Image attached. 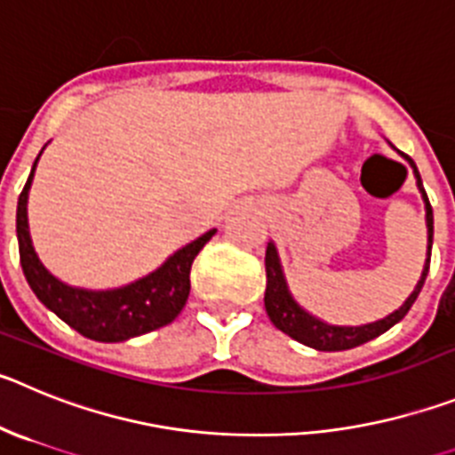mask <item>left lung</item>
<instances>
[{"label":"left lung","mask_w":455,"mask_h":455,"mask_svg":"<svg viewBox=\"0 0 455 455\" xmlns=\"http://www.w3.org/2000/svg\"><path fill=\"white\" fill-rule=\"evenodd\" d=\"M401 156L406 158L408 165L412 167L417 190L421 192V199H424V211H427V260H424V269H421V276L419 281H417L415 290L408 294L406 301H403L395 313H390L383 319H376V322H370V324L360 326H338L329 324L324 319L315 317L313 313H308V310L292 297V292H290L288 288V281H285L283 265H281V256H278L276 244L267 243V251H265V272H267L265 310H267L272 324L276 326L278 331H283L285 335H290V338L301 342V345L313 347V349L317 351H345L365 345L370 339L379 338L380 333L390 331L395 324H399L401 319L406 317L408 310H411V306L415 304V299L419 297L421 288H424V281H427L428 265H431L433 208L431 204H428L424 186H421V177L419 172H417V165L412 163V158L406 156V154H401Z\"/></svg>","instance_id":"8db88e82"}]
</instances>
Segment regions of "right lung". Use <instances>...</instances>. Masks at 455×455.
<instances>
[{
  "label": "right lung",
  "mask_w": 455,
  "mask_h": 455,
  "mask_svg": "<svg viewBox=\"0 0 455 455\" xmlns=\"http://www.w3.org/2000/svg\"><path fill=\"white\" fill-rule=\"evenodd\" d=\"M40 154L18 199V220H15L20 263H22L27 283L31 285L36 297L52 313L59 315L65 324L97 342H124V339L138 338V335H145L174 322L190 294L192 260L202 251L204 244L218 233V228H211L197 240L188 243L186 247L177 249L161 267H156L147 276L136 278L120 288L88 290L65 283L44 267L34 249L31 231H28V190L34 183Z\"/></svg>",
  "instance_id": "obj_1"
}]
</instances>
